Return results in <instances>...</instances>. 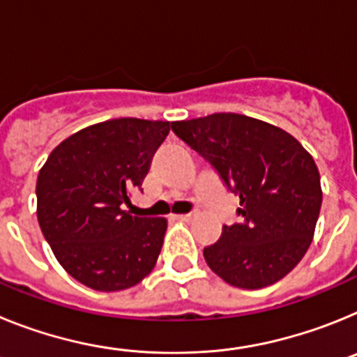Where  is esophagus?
<instances>
[{
    "label": "esophagus",
    "instance_id": "obj_1",
    "mask_svg": "<svg viewBox=\"0 0 357 357\" xmlns=\"http://www.w3.org/2000/svg\"><path fill=\"white\" fill-rule=\"evenodd\" d=\"M191 218H193L191 214H176L175 220H178V222H189Z\"/></svg>",
    "mask_w": 357,
    "mask_h": 357
}]
</instances>
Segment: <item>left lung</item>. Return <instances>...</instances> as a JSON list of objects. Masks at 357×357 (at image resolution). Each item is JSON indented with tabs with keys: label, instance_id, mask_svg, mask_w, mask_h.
Returning <instances> with one entry per match:
<instances>
[{
	"label": "left lung",
	"instance_id": "left-lung-1",
	"mask_svg": "<svg viewBox=\"0 0 357 357\" xmlns=\"http://www.w3.org/2000/svg\"><path fill=\"white\" fill-rule=\"evenodd\" d=\"M172 130L239 198L241 222L223 225L220 239L204 248L211 270L243 289L288 275L313 241L320 214L313 157L282 128L232 112L173 121Z\"/></svg>",
	"mask_w": 357,
	"mask_h": 357
}]
</instances>
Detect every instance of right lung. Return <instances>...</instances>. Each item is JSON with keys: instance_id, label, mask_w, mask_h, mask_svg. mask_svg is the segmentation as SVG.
Here are the masks:
<instances>
[{"instance_id": "right-lung-1", "label": "right lung", "mask_w": 357, "mask_h": 357, "mask_svg": "<svg viewBox=\"0 0 357 357\" xmlns=\"http://www.w3.org/2000/svg\"><path fill=\"white\" fill-rule=\"evenodd\" d=\"M169 121L119 118L69 135L37 176V220L56 261L96 291L135 286L153 270L164 218L123 211L144 176Z\"/></svg>"}]
</instances>
